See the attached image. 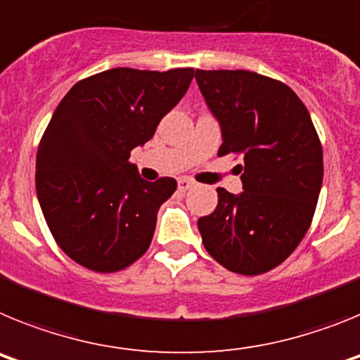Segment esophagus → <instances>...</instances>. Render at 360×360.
Returning <instances> with one entry per match:
<instances>
[{
	"label": "esophagus",
	"instance_id": "obj_1",
	"mask_svg": "<svg viewBox=\"0 0 360 360\" xmlns=\"http://www.w3.org/2000/svg\"><path fill=\"white\" fill-rule=\"evenodd\" d=\"M191 187H195V182L189 180V178H178V189L180 191H187Z\"/></svg>",
	"mask_w": 360,
	"mask_h": 360
}]
</instances>
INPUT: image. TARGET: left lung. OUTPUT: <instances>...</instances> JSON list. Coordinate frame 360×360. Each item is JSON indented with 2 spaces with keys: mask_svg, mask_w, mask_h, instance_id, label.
<instances>
[{
  "mask_svg": "<svg viewBox=\"0 0 360 360\" xmlns=\"http://www.w3.org/2000/svg\"><path fill=\"white\" fill-rule=\"evenodd\" d=\"M224 144L243 155V193L218 187V205L198 219L203 247L219 265L257 276L281 265L307 234L323 186V148L301 98L249 70H196Z\"/></svg>",
  "mask_w": 360,
  "mask_h": 360,
  "instance_id": "left-lung-1",
  "label": "left lung"
}]
</instances>
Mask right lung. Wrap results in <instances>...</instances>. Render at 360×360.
Here are the masks:
<instances>
[{"label":"right lung","mask_w":360,"mask_h":360,"mask_svg":"<svg viewBox=\"0 0 360 360\" xmlns=\"http://www.w3.org/2000/svg\"><path fill=\"white\" fill-rule=\"evenodd\" d=\"M193 68H111L73 84L53 111L36 157V191L63 252L101 274L135 263L176 180H142L129 153L155 135L186 95Z\"/></svg>","instance_id":"right-lung-1"}]
</instances>
